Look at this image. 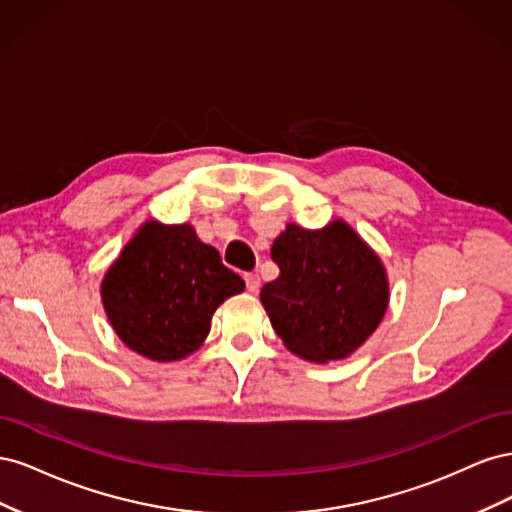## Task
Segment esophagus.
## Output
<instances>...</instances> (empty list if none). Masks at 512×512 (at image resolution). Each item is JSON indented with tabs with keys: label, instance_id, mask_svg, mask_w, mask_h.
I'll return each instance as SVG.
<instances>
[{
	"label": "esophagus",
	"instance_id": "obj_1",
	"mask_svg": "<svg viewBox=\"0 0 512 512\" xmlns=\"http://www.w3.org/2000/svg\"><path fill=\"white\" fill-rule=\"evenodd\" d=\"M245 286H247V290H250V292H258L260 277L256 273H247L245 275Z\"/></svg>",
	"mask_w": 512,
	"mask_h": 512
}]
</instances>
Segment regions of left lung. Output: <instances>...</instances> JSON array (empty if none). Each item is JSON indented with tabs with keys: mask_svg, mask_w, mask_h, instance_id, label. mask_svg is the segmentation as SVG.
I'll return each mask as SVG.
<instances>
[{
	"mask_svg": "<svg viewBox=\"0 0 512 512\" xmlns=\"http://www.w3.org/2000/svg\"><path fill=\"white\" fill-rule=\"evenodd\" d=\"M271 258L280 277L262 286L260 303L292 354L312 363L346 359L378 329L389 307V277L348 222L318 230L286 224Z\"/></svg>",
	"mask_w": 512,
	"mask_h": 512,
	"instance_id": "8db88e82",
	"label": "left lung"
}]
</instances>
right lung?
<instances>
[{
  "instance_id": "1",
  "label": "right lung",
  "mask_w": 512,
  "mask_h": 512,
  "mask_svg": "<svg viewBox=\"0 0 512 512\" xmlns=\"http://www.w3.org/2000/svg\"><path fill=\"white\" fill-rule=\"evenodd\" d=\"M243 288L192 224L147 220L106 269L100 294L123 344L145 359L170 363L203 346L215 309Z\"/></svg>"
}]
</instances>
